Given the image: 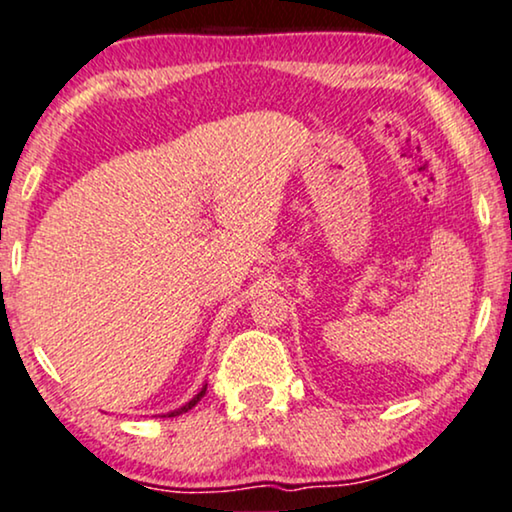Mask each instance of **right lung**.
Segmentation results:
<instances>
[{"label":"right lung","instance_id":"right-lung-1","mask_svg":"<svg viewBox=\"0 0 512 512\" xmlns=\"http://www.w3.org/2000/svg\"><path fill=\"white\" fill-rule=\"evenodd\" d=\"M204 393H207V386H204L202 390H199V393H197L195 397H192V400H190L188 404H183V407H181V409H174V411H169V414H167V416H178V414H185V411H188V409H192V407H195V404H197L199 400H202V397H204Z\"/></svg>","mask_w":512,"mask_h":512}]
</instances>
